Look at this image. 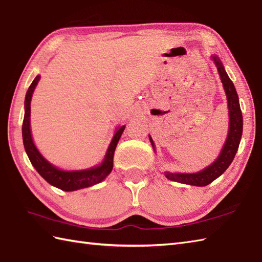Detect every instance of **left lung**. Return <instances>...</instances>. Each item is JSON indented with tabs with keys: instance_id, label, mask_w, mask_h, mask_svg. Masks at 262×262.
I'll use <instances>...</instances> for the list:
<instances>
[{
	"instance_id": "left-lung-1",
	"label": "left lung",
	"mask_w": 262,
	"mask_h": 262,
	"mask_svg": "<svg viewBox=\"0 0 262 262\" xmlns=\"http://www.w3.org/2000/svg\"><path fill=\"white\" fill-rule=\"evenodd\" d=\"M213 59L217 66V70H219L221 80L222 83H223L224 90L227 97V104H229L230 129L229 135H227V140L224 144V147L222 149L219 159H217L213 164L207 166V168L203 171L197 172V173H170V172H165V177L168 178L169 180L191 186H207L210 182H213L216 178L223 174V172L229 168L236 154L243 129V119L240 102H238V97L234 84H233V82L230 80L229 75H227L225 72L223 64L221 63V60L216 56H214ZM149 141H151L152 146L154 148V143L151 136H149Z\"/></svg>"
}]
</instances>
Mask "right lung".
Listing matches in <instances>:
<instances>
[{
  "instance_id": "1",
  "label": "right lung",
  "mask_w": 262,
  "mask_h": 262,
  "mask_svg": "<svg viewBox=\"0 0 262 262\" xmlns=\"http://www.w3.org/2000/svg\"><path fill=\"white\" fill-rule=\"evenodd\" d=\"M39 80H40V76L37 75L27 91L25 100V118L24 124H22V138H24L25 149L33 168L38 171V173L48 183H51L54 187L62 189L64 191H73L77 190V189L86 188L101 182L113 170L115 149L117 143L119 142L122 132L125 129V126H121L116 132L113 141H111L108 147L103 162L99 166L83 171H63L55 168L54 165L43 159L41 154L38 152L35 144L32 142L30 132V101L33 90H35Z\"/></svg>"
}]
</instances>
